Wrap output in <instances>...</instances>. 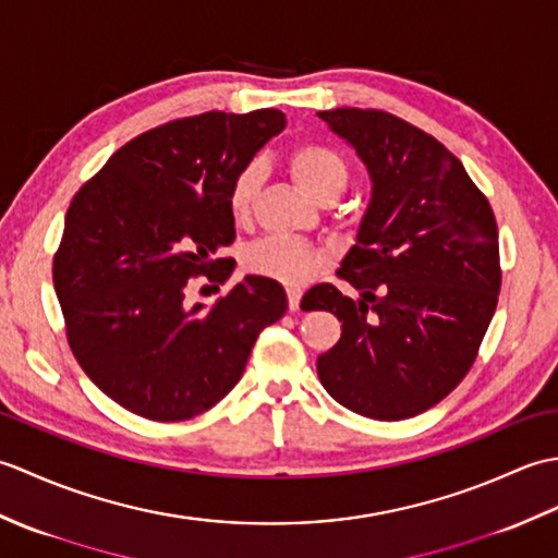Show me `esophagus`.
I'll return each mask as SVG.
<instances>
[{
  "mask_svg": "<svg viewBox=\"0 0 558 558\" xmlns=\"http://www.w3.org/2000/svg\"><path fill=\"white\" fill-rule=\"evenodd\" d=\"M302 302V290L300 288H288V306L290 312H298Z\"/></svg>",
  "mask_w": 558,
  "mask_h": 558,
  "instance_id": "esophagus-1",
  "label": "esophagus"
}]
</instances>
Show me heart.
Returning a JSON list of instances; mask_svg holds the SVG:
<instances>
[{"label": "heart", "instance_id": "1", "mask_svg": "<svg viewBox=\"0 0 558 558\" xmlns=\"http://www.w3.org/2000/svg\"><path fill=\"white\" fill-rule=\"evenodd\" d=\"M290 172L312 198L330 204L350 184V162L333 146L322 141H304L290 153ZM266 180V162L260 158L246 160L234 172L228 189V208L236 222L252 218L260 186ZM242 266L254 276L278 280L282 286H302L326 266V254L292 236H264L244 248Z\"/></svg>", "mask_w": 558, "mask_h": 558}]
</instances>
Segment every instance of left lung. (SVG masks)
Masks as SVG:
<instances>
[{
	"label": "left lung",
	"instance_id": "obj_1",
	"mask_svg": "<svg viewBox=\"0 0 558 558\" xmlns=\"http://www.w3.org/2000/svg\"><path fill=\"white\" fill-rule=\"evenodd\" d=\"M369 168L374 192L336 286L304 294L338 316L316 360L324 388L372 420H408L441 402L470 366L501 290L499 228L480 186L441 141L374 108L318 112Z\"/></svg>",
	"mask_w": 558,
	"mask_h": 558
}]
</instances>
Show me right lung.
<instances>
[{"instance_id": "obj_1", "label": "right lung", "mask_w": 558, "mask_h": 558, "mask_svg": "<svg viewBox=\"0 0 558 558\" xmlns=\"http://www.w3.org/2000/svg\"><path fill=\"white\" fill-rule=\"evenodd\" d=\"M286 126L280 110L180 117L134 136L74 194L52 280L69 348L105 396L153 422L210 410L242 378L260 330L288 310L280 282L246 276L216 304L234 258L228 189Z\"/></svg>"}]
</instances>
